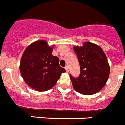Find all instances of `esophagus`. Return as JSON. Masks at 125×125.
<instances>
[{
    "mask_svg": "<svg viewBox=\"0 0 125 125\" xmlns=\"http://www.w3.org/2000/svg\"><path fill=\"white\" fill-rule=\"evenodd\" d=\"M64 68H65L66 71V72H69V68H68V66H66V67Z\"/></svg>",
    "mask_w": 125,
    "mask_h": 125,
    "instance_id": "obj_1",
    "label": "esophagus"
}]
</instances>
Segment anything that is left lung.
<instances>
[{"mask_svg": "<svg viewBox=\"0 0 125 125\" xmlns=\"http://www.w3.org/2000/svg\"><path fill=\"white\" fill-rule=\"evenodd\" d=\"M80 65V75L75 78L70 75L75 90L83 95L96 94L105 86L110 66L105 53L97 44L85 42L83 46H74Z\"/></svg>", "mask_w": 125, "mask_h": 125, "instance_id": "8db88e82", "label": "left lung"}]
</instances>
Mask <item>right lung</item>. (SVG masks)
I'll return each mask as SVG.
<instances>
[{"label":"right lung","mask_w":125,"mask_h":125,"mask_svg":"<svg viewBox=\"0 0 125 125\" xmlns=\"http://www.w3.org/2000/svg\"><path fill=\"white\" fill-rule=\"evenodd\" d=\"M52 47L41 40L27 47L20 63V71L25 82L38 92L51 89L65 69L59 65V59L52 53Z\"/></svg>","instance_id":"1"}]
</instances>
